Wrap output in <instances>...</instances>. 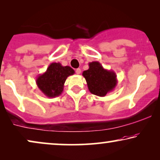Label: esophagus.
<instances>
[{"label": "esophagus", "instance_id": "1", "mask_svg": "<svg viewBox=\"0 0 160 160\" xmlns=\"http://www.w3.org/2000/svg\"><path fill=\"white\" fill-rule=\"evenodd\" d=\"M81 72H82V71H81L80 68H77V69L76 70V73H77V74H80Z\"/></svg>", "mask_w": 160, "mask_h": 160}]
</instances>
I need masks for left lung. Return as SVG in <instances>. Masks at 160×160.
Returning <instances> with one entry per match:
<instances>
[{"mask_svg":"<svg viewBox=\"0 0 160 160\" xmlns=\"http://www.w3.org/2000/svg\"><path fill=\"white\" fill-rule=\"evenodd\" d=\"M89 92L93 95L104 97L113 91L117 84V74L105 69L98 61L89 63V69L83 72Z\"/></svg>","mask_w":160,"mask_h":160,"instance_id":"1","label":"left lung"}]
</instances>
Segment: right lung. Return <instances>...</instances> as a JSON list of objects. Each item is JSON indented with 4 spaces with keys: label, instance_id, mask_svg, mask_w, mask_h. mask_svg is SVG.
I'll list each match as a JSON object with an SVG mask.
<instances>
[{
    "label": "right lung",
    "instance_id": "obj_1",
    "mask_svg": "<svg viewBox=\"0 0 160 160\" xmlns=\"http://www.w3.org/2000/svg\"><path fill=\"white\" fill-rule=\"evenodd\" d=\"M74 73V70L70 66H62L60 62H52L44 73L39 74L36 82L43 95L48 98H55L63 92L66 78Z\"/></svg>",
    "mask_w": 160,
    "mask_h": 160
}]
</instances>
